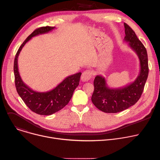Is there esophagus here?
Masks as SVG:
<instances>
[{"label": "esophagus", "instance_id": "esophagus-1", "mask_svg": "<svg viewBox=\"0 0 160 160\" xmlns=\"http://www.w3.org/2000/svg\"><path fill=\"white\" fill-rule=\"evenodd\" d=\"M92 76V72L91 70H86L83 72L81 76V80L82 82H88L89 81Z\"/></svg>", "mask_w": 160, "mask_h": 160}]
</instances>
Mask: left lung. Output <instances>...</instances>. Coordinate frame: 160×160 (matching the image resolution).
Returning a JSON list of instances; mask_svg holds the SVG:
<instances>
[{
	"mask_svg": "<svg viewBox=\"0 0 160 160\" xmlns=\"http://www.w3.org/2000/svg\"><path fill=\"white\" fill-rule=\"evenodd\" d=\"M124 41L137 55L140 70L133 82L120 88H110L105 78L97 75L94 80V90L91 100L101 111L105 113H118L134 105L140 99L148 77V57L146 48L138 39L135 32L124 23Z\"/></svg>",
	"mask_w": 160,
	"mask_h": 160,
	"instance_id": "left-lung-1",
	"label": "left lung"
}]
</instances>
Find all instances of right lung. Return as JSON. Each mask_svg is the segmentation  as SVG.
I'll return each instance as SVG.
<instances>
[{
  "mask_svg": "<svg viewBox=\"0 0 160 160\" xmlns=\"http://www.w3.org/2000/svg\"><path fill=\"white\" fill-rule=\"evenodd\" d=\"M55 27H42L28 36L20 47L14 61V74L15 86L19 96L25 105L32 112L41 115H50L63 108L70 101L74 91L79 85L82 72L66 77L53 89L47 92H37L27 86L22 80L18 67V58L23 47L32 38L48 33Z\"/></svg>",
  "mask_w": 160,
  "mask_h": 160,
  "instance_id": "1",
  "label": "right lung"
}]
</instances>
